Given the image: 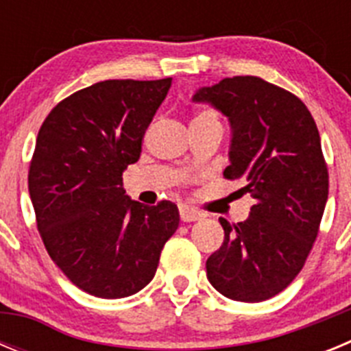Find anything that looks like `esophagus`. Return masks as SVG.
<instances>
[{
	"instance_id": "1",
	"label": "esophagus",
	"mask_w": 351,
	"mask_h": 351,
	"mask_svg": "<svg viewBox=\"0 0 351 351\" xmlns=\"http://www.w3.org/2000/svg\"><path fill=\"white\" fill-rule=\"evenodd\" d=\"M179 214H181V219L186 223L197 221V219H202L204 214L200 210L193 209L190 206H179Z\"/></svg>"
}]
</instances>
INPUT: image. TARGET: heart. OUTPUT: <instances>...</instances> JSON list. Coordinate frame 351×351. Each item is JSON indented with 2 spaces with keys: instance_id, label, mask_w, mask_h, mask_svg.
<instances>
[{
  "instance_id": "b5f03b06",
  "label": "heart",
  "mask_w": 351,
  "mask_h": 351,
  "mask_svg": "<svg viewBox=\"0 0 351 351\" xmlns=\"http://www.w3.org/2000/svg\"><path fill=\"white\" fill-rule=\"evenodd\" d=\"M193 121H218V117L214 116L210 110H202V112H198L197 116H195Z\"/></svg>"
}]
</instances>
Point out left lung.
I'll return each mask as SVG.
<instances>
[{"label": "left lung", "mask_w": 351, "mask_h": 351, "mask_svg": "<svg viewBox=\"0 0 351 351\" xmlns=\"http://www.w3.org/2000/svg\"><path fill=\"white\" fill-rule=\"evenodd\" d=\"M193 100L230 119L223 176L243 179L255 198L246 221L219 218L225 239L207 258V280L228 299L262 302L295 280L320 230L328 197L320 133L300 98L260 77H226Z\"/></svg>", "instance_id": "1"}]
</instances>
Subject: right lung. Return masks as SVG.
<instances>
[{
    "label": "right lung",
    "instance_id": "right-lung-1",
    "mask_svg": "<svg viewBox=\"0 0 351 351\" xmlns=\"http://www.w3.org/2000/svg\"><path fill=\"white\" fill-rule=\"evenodd\" d=\"M172 79L104 80L73 93L43 121L27 188L45 250L71 283L101 299L153 280L179 226L178 206L126 197L123 172L138 161Z\"/></svg>",
    "mask_w": 351,
    "mask_h": 351
}]
</instances>
